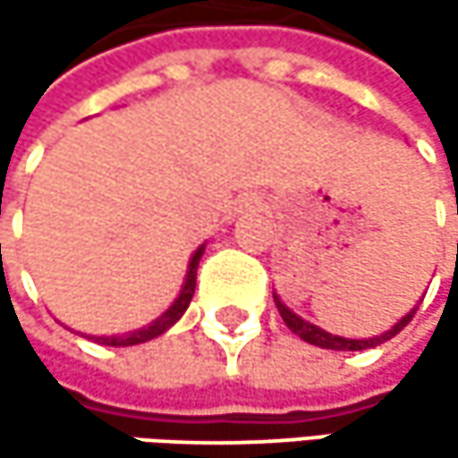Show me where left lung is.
<instances>
[{"label": "left lung", "mask_w": 458, "mask_h": 458, "mask_svg": "<svg viewBox=\"0 0 458 458\" xmlns=\"http://www.w3.org/2000/svg\"><path fill=\"white\" fill-rule=\"evenodd\" d=\"M273 300H276V308H278V313H281L284 323H286V326H289L300 339H305V342H310V344H316V347H323V350H347V352H352V350H369V347H377V344H382V342L393 339L398 331H403V326H409V320L413 318V313L419 310V302H416L403 318L398 320L395 326H390L387 331H382L379 336H369V339H347V336H339V334H328L326 328H320V326L310 323V320L300 318L292 308H286V302H284L276 292H273Z\"/></svg>", "instance_id": "8db88e82"}]
</instances>
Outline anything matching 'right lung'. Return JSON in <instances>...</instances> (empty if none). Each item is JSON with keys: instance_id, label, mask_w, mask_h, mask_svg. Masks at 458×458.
<instances>
[{"instance_id": "1", "label": "right lung", "mask_w": 458, "mask_h": 458, "mask_svg": "<svg viewBox=\"0 0 458 458\" xmlns=\"http://www.w3.org/2000/svg\"><path fill=\"white\" fill-rule=\"evenodd\" d=\"M204 249H207V243H201V246L193 251V257H191V262H188V273H185V281H182L180 294L174 297V302H172L158 318L150 320V323L142 326V328L127 331V334L89 336V339H95V342H100V344H108V347H130V344H142V342H148V339H156L158 334H164L166 328H172L177 320L182 318V313L188 310V305H191V300H193V292H196V270H199V262H201V257H204Z\"/></svg>"}]
</instances>
